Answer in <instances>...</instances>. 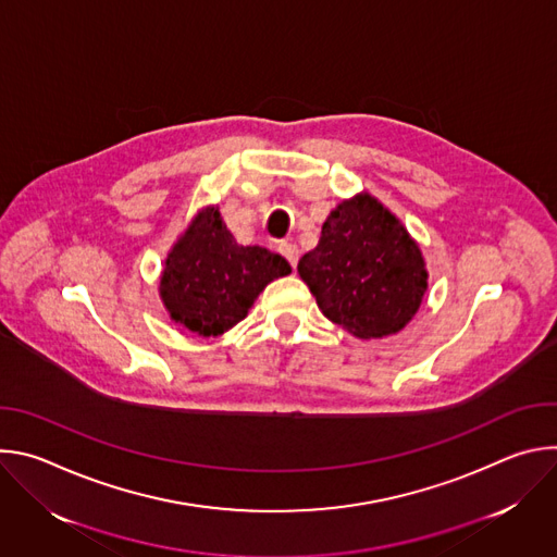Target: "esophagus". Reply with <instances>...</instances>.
Here are the masks:
<instances>
[{
  "instance_id": "34e87169",
  "label": "esophagus",
  "mask_w": 557,
  "mask_h": 557,
  "mask_svg": "<svg viewBox=\"0 0 557 557\" xmlns=\"http://www.w3.org/2000/svg\"><path fill=\"white\" fill-rule=\"evenodd\" d=\"M277 249H280V253L288 260V264L295 269V267H297V258H299L297 247H295L293 243H286V240H284V243H280V245H277Z\"/></svg>"
}]
</instances>
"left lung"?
Segmentation results:
<instances>
[{"mask_svg": "<svg viewBox=\"0 0 557 557\" xmlns=\"http://www.w3.org/2000/svg\"><path fill=\"white\" fill-rule=\"evenodd\" d=\"M297 273L329 320L361 339L399 333L428 288L417 243L368 194L344 200L326 218L320 243L301 256Z\"/></svg>", "mask_w": 557, "mask_h": 557, "instance_id": "left-lung-1", "label": "left lung"}]
</instances>
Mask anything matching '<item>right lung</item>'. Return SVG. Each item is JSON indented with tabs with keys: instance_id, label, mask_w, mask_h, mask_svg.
<instances>
[{
	"instance_id": "1",
	"label": "right lung",
	"mask_w": 557,
	"mask_h": 557,
	"mask_svg": "<svg viewBox=\"0 0 557 557\" xmlns=\"http://www.w3.org/2000/svg\"><path fill=\"white\" fill-rule=\"evenodd\" d=\"M288 262L262 247H240L218 209L202 211L168 256L161 295L172 320L202 337L243 322L256 297Z\"/></svg>"
}]
</instances>
